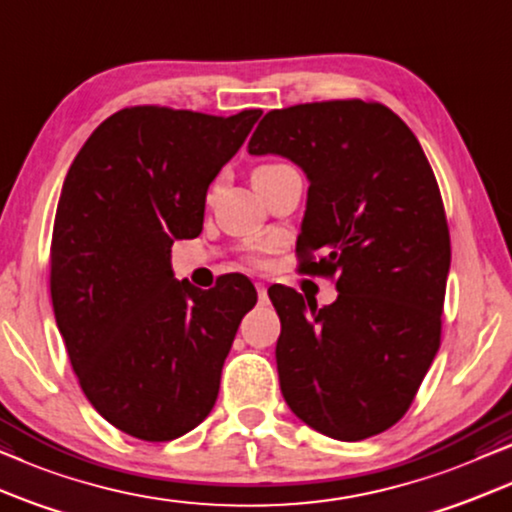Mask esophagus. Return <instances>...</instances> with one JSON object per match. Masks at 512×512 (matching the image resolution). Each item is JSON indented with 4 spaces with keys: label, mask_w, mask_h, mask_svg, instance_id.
I'll return each instance as SVG.
<instances>
[{
    "label": "esophagus",
    "mask_w": 512,
    "mask_h": 512,
    "mask_svg": "<svg viewBox=\"0 0 512 512\" xmlns=\"http://www.w3.org/2000/svg\"><path fill=\"white\" fill-rule=\"evenodd\" d=\"M255 288H257V297H260V302H264V299H267V285L255 283Z\"/></svg>",
    "instance_id": "34e87169"
}]
</instances>
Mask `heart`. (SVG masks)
<instances>
[{
	"label": "heart",
	"instance_id": "heart-1",
	"mask_svg": "<svg viewBox=\"0 0 512 512\" xmlns=\"http://www.w3.org/2000/svg\"><path fill=\"white\" fill-rule=\"evenodd\" d=\"M285 163H262V166H257L255 170H252V180H260V177H267L271 173H276L278 168H283ZM210 196H213V192H210ZM248 260L252 264H260L264 260V248L262 245H255V248L248 250Z\"/></svg>",
	"mask_w": 512,
	"mask_h": 512
}]
</instances>
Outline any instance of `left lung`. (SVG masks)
Masks as SVG:
<instances>
[{
    "label": "left lung",
    "instance_id": "8db88e82",
    "mask_svg": "<svg viewBox=\"0 0 512 512\" xmlns=\"http://www.w3.org/2000/svg\"><path fill=\"white\" fill-rule=\"evenodd\" d=\"M248 152L288 156L309 177L299 271L339 290L323 309L269 290L285 403L335 440L384 433L440 349L452 250L431 163L398 114L358 98L271 109Z\"/></svg>",
    "mask_w": 512,
    "mask_h": 512
}]
</instances>
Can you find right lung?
Instances as JSON below:
<instances>
[{
    "label": "right lung",
    "mask_w": 512,
    "mask_h": 512,
    "mask_svg": "<svg viewBox=\"0 0 512 512\" xmlns=\"http://www.w3.org/2000/svg\"><path fill=\"white\" fill-rule=\"evenodd\" d=\"M260 114L119 109L67 170L51 236L53 313L88 403L138 440H175L208 417L257 302L241 274L213 290L175 281L170 245L201 234L210 182Z\"/></svg>",
    "instance_id": "add662e5"
}]
</instances>
